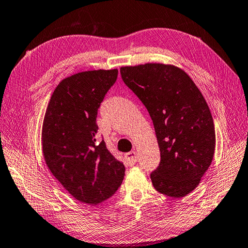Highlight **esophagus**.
<instances>
[{"label":"esophagus","mask_w":248,"mask_h":248,"mask_svg":"<svg viewBox=\"0 0 248 248\" xmlns=\"http://www.w3.org/2000/svg\"><path fill=\"white\" fill-rule=\"evenodd\" d=\"M125 160H127L128 165H130V166H132V165L136 164L137 160H138L137 152L131 151V152L127 153V154H125Z\"/></svg>","instance_id":"34e87169"}]
</instances>
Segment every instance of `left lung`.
<instances>
[{
  "label": "left lung",
  "instance_id": "left-lung-1",
  "mask_svg": "<svg viewBox=\"0 0 248 248\" xmlns=\"http://www.w3.org/2000/svg\"><path fill=\"white\" fill-rule=\"evenodd\" d=\"M120 74L154 124L160 163L151 173L153 186L167 196L187 195L214 158L215 125L204 96L187 74L172 65L127 66Z\"/></svg>",
  "mask_w": 248,
  "mask_h": 248
}]
</instances>
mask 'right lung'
<instances>
[{"label":"right lung","instance_id":"obj_1","mask_svg":"<svg viewBox=\"0 0 248 248\" xmlns=\"http://www.w3.org/2000/svg\"><path fill=\"white\" fill-rule=\"evenodd\" d=\"M118 70L83 71L62 80L49 100L42 128L48 169L76 200L97 205L121 186L124 164L97 139V110Z\"/></svg>","mask_w":248,"mask_h":248}]
</instances>
